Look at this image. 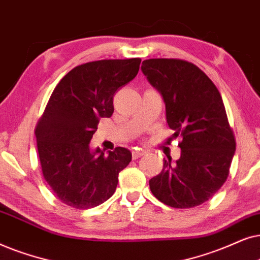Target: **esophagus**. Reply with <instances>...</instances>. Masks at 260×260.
I'll use <instances>...</instances> for the list:
<instances>
[{"mask_svg": "<svg viewBox=\"0 0 260 260\" xmlns=\"http://www.w3.org/2000/svg\"><path fill=\"white\" fill-rule=\"evenodd\" d=\"M143 154H144V152H140V151H133V152H132V157H133V159L140 158Z\"/></svg>", "mask_w": 260, "mask_h": 260, "instance_id": "34e87169", "label": "esophagus"}]
</instances>
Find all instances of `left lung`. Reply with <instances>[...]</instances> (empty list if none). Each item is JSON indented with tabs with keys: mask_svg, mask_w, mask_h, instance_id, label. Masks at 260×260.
Segmentation results:
<instances>
[{
	"mask_svg": "<svg viewBox=\"0 0 260 260\" xmlns=\"http://www.w3.org/2000/svg\"><path fill=\"white\" fill-rule=\"evenodd\" d=\"M141 71L160 94L166 121L181 136V157L164 160L150 179L153 195L166 206L192 208L215 195L228 177L235 141L219 90L196 65L181 59H147Z\"/></svg>",
	"mask_w": 260,
	"mask_h": 260,
	"instance_id": "left-lung-1",
	"label": "left lung"
}]
</instances>
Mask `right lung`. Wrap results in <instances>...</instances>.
<instances>
[{
  "label": "right lung",
  "mask_w": 260,
  "mask_h": 260,
  "mask_svg": "<svg viewBox=\"0 0 260 260\" xmlns=\"http://www.w3.org/2000/svg\"><path fill=\"white\" fill-rule=\"evenodd\" d=\"M141 59L98 60L65 75L36 129L44 178L65 205L89 209L115 192L119 174L132 160L124 147L91 148L102 117L113 115L114 94L138 75Z\"/></svg>",
  "instance_id": "obj_1"
}]
</instances>
